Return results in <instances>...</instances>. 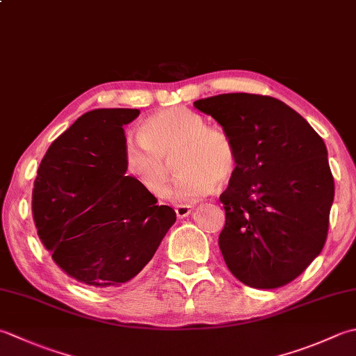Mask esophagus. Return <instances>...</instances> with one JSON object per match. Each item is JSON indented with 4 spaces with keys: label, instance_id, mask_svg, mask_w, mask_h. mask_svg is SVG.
I'll return each mask as SVG.
<instances>
[{
    "label": "esophagus",
    "instance_id": "esophagus-1",
    "mask_svg": "<svg viewBox=\"0 0 356 356\" xmlns=\"http://www.w3.org/2000/svg\"><path fill=\"white\" fill-rule=\"evenodd\" d=\"M174 211H176V216L179 219H182V218H186V216L193 211V207H190V205H176V207H174Z\"/></svg>",
    "mask_w": 356,
    "mask_h": 356
}]
</instances>
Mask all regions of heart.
Instances as JSON below:
<instances>
[{
    "instance_id": "heart-1",
    "label": "heart",
    "mask_w": 356,
    "mask_h": 356,
    "mask_svg": "<svg viewBox=\"0 0 356 356\" xmlns=\"http://www.w3.org/2000/svg\"><path fill=\"white\" fill-rule=\"evenodd\" d=\"M123 159L131 176L156 197L165 196L172 162L179 174L171 196L182 202L205 196L216 184L227 185L238 168L233 138L186 108L162 109L146 117L138 137L124 142Z\"/></svg>"
}]
</instances>
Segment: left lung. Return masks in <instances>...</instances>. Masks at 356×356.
Masks as SVG:
<instances>
[{"label": "left lung", "mask_w": 356, "mask_h": 356, "mask_svg": "<svg viewBox=\"0 0 356 356\" xmlns=\"http://www.w3.org/2000/svg\"><path fill=\"white\" fill-rule=\"evenodd\" d=\"M238 149V168L220 194L219 248L234 277L280 289L321 253L335 182L318 132L281 100L222 94L194 102Z\"/></svg>", "instance_id": "8db88e82"}]
</instances>
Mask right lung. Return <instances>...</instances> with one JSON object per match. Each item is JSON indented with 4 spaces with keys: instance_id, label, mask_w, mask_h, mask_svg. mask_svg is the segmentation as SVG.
Masks as SVG:
<instances>
[{
    "instance_id": "1",
    "label": "right lung",
    "mask_w": 356,
    "mask_h": 356,
    "mask_svg": "<svg viewBox=\"0 0 356 356\" xmlns=\"http://www.w3.org/2000/svg\"><path fill=\"white\" fill-rule=\"evenodd\" d=\"M138 109H94L49 146L32 190L38 238L69 277L95 289L129 282L176 222L127 165L123 127Z\"/></svg>"
}]
</instances>
